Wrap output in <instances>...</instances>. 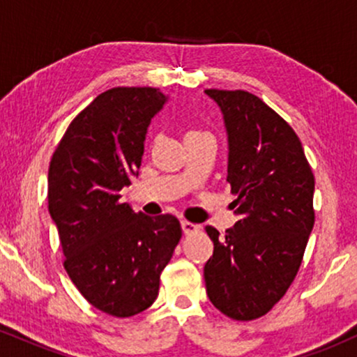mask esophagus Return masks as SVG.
Here are the masks:
<instances>
[{
    "instance_id": "34e87169",
    "label": "esophagus",
    "mask_w": 357,
    "mask_h": 357,
    "mask_svg": "<svg viewBox=\"0 0 357 357\" xmlns=\"http://www.w3.org/2000/svg\"><path fill=\"white\" fill-rule=\"evenodd\" d=\"M181 228H183V231L186 233V235H190V233H195V231L199 230L198 225L191 223V221H181Z\"/></svg>"
}]
</instances>
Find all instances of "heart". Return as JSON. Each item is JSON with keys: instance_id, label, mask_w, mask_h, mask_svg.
<instances>
[{"instance_id": "heart-1", "label": "heart", "mask_w": 357, "mask_h": 357, "mask_svg": "<svg viewBox=\"0 0 357 357\" xmlns=\"http://www.w3.org/2000/svg\"><path fill=\"white\" fill-rule=\"evenodd\" d=\"M188 136H199V132H190Z\"/></svg>"}]
</instances>
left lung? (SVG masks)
<instances>
[{"label":"left lung","mask_w":357,"mask_h":357,"mask_svg":"<svg viewBox=\"0 0 357 357\" xmlns=\"http://www.w3.org/2000/svg\"><path fill=\"white\" fill-rule=\"evenodd\" d=\"M223 114L228 174L238 221L220 235L208 225L204 264L211 304L235 321L265 315L284 297L314 228V174L294 129L245 90H204Z\"/></svg>","instance_id":"8db88e82"}]
</instances>
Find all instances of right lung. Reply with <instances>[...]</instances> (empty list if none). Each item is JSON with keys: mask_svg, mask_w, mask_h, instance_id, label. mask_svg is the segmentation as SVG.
Segmentation results:
<instances>
[{"mask_svg": "<svg viewBox=\"0 0 357 357\" xmlns=\"http://www.w3.org/2000/svg\"><path fill=\"white\" fill-rule=\"evenodd\" d=\"M166 102L153 87L100 93L68 126L48 169L65 270L90 304L116 317L153 305L181 238L176 216L136 213L119 195L139 174L147 127Z\"/></svg>", "mask_w": 357, "mask_h": 357, "instance_id": "right-lung-1", "label": "right lung"}]
</instances>
